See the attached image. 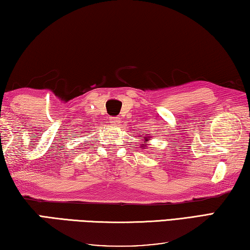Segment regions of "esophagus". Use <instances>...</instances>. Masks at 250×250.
I'll list each match as a JSON object with an SVG mask.
<instances>
[{"mask_svg":"<svg viewBox=\"0 0 250 250\" xmlns=\"http://www.w3.org/2000/svg\"><path fill=\"white\" fill-rule=\"evenodd\" d=\"M119 118L118 117H111L110 118V124H112V125H118L119 124Z\"/></svg>","mask_w":250,"mask_h":250,"instance_id":"esophagus-1","label":"esophagus"}]
</instances>
